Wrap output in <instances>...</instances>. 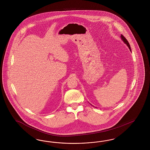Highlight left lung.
Instances as JSON below:
<instances>
[{
	"mask_svg": "<svg viewBox=\"0 0 150 150\" xmlns=\"http://www.w3.org/2000/svg\"><path fill=\"white\" fill-rule=\"evenodd\" d=\"M120 37H121V38L122 39V40H123V42L127 45V47H129V50H130L131 51V48H130V45H129V42H128V41H127V40L124 37V36H123L122 35H121V36H120Z\"/></svg>",
	"mask_w": 150,
	"mask_h": 150,
	"instance_id": "1",
	"label": "left lung"
}]
</instances>
